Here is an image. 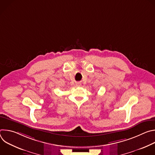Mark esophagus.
Instances as JSON below:
<instances>
[{
	"mask_svg": "<svg viewBox=\"0 0 155 155\" xmlns=\"http://www.w3.org/2000/svg\"><path fill=\"white\" fill-rule=\"evenodd\" d=\"M76 86H81V83H76Z\"/></svg>",
	"mask_w": 155,
	"mask_h": 155,
	"instance_id": "1",
	"label": "esophagus"
}]
</instances>
